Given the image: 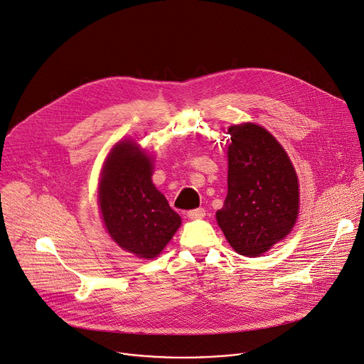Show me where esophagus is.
<instances>
[{"instance_id": "34e87169", "label": "esophagus", "mask_w": 364, "mask_h": 364, "mask_svg": "<svg viewBox=\"0 0 364 364\" xmlns=\"http://www.w3.org/2000/svg\"><path fill=\"white\" fill-rule=\"evenodd\" d=\"M188 217L192 220H200L205 217V210L204 208H196V210H191L188 211Z\"/></svg>"}]
</instances>
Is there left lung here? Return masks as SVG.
Instances as JSON below:
<instances>
[{
	"instance_id": "left-lung-1",
	"label": "left lung",
	"mask_w": 364,
	"mask_h": 364,
	"mask_svg": "<svg viewBox=\"0 0 364 364\" xmlns=\"http://www.w3.org/2000/svg\"><path fill=\"white\" fill-rule=\"evenodd\" d=\"M228 134V193L217 221L237 253L256 257L291 232L298 178L284 147L263 127L245 123Z\"/></svg>"
}]
</instances>
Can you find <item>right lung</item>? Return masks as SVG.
<instances>
[{"mask_svg":"<svg viewBox=\"0 0 364 364\" xmlns=\"http://www.w3.org/2000/svg\"><path fill=\"white\" fill-rule=\"evenodd\" d=\"M151 169L136 143H118L105 161L98 196L112 240L143 259L156 257L181 225V217L153 185Z\"/></svg>","mask_w":364,"mask_h":364,"instance_id":"obj_1","label":"right lung"}]
</instances>
